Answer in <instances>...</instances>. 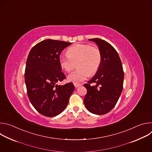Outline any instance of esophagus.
Returning <instances> with one entry per match:
<instances>
[{
    "label": "esophagus",
    "instance_id": "34e87169",
    "mask_svg": "<svg viewBox=\"0 0 152 152\" xmlns=\"http://www.w3.org/2000/svg\"><path fill=\"white\" fill-rule=\"evenodd\" d=\"M74 85H75L76 88H77V87H79V86L81 85V84H80V83H74Z\"/></svg>",
    "mask_w": 152,
    "mask_h": 152
}]
</instances>
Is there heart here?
Returning <instances> with one entry per match:
<instances>
[{
  "label": "heart",
  "mask_w": 152,
  "mask_h": 152,
  "mask_svg": "<svg viewBox=\"0 0 152 152\" xmlns=\"http://www.w3.org/2000/svg\"><path fill=\"white\" fill-rule=\"evenodd\" d=\"M68 55H61L59 63L66 72H71L77 63V69L70 73L68 80L74 83H80L89 75H94L99 69L102 61V53L98 47L87 44H77L68 49Z\"/></svg>",
  "instance_id": "1"
}]
</instances>
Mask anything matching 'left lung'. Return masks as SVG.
<instances>
[{
	"label": "left lung",
	"instance_id": "1",
	"mask_svg": "<svg viewBox=\"0 0 152 152\" xmlns=\"http://www.w3.org/2000/svg\"><path fill=\"white\" fill-rule=\"evenodd\" d=\"M102 53V61L96 75L85 83L87 93L83 100L84 104L90 113L104 115L115 107L123 90L124 72L119 55L107 41L92 38ZM96 85L92 86L91 84Z\"/></svg>",
	"mask_w": 152,
	"mask_h": 152
}]
</instances>
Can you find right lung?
Returning <instances> with one entry per match:
<instances>
[{"label":"right lung","mask_w":152,"mask_h":152,"mask_svg":"<svg viewBox=\"0 0 152 152\" xmlns=\"http://www.w3.org/2000/svg\"><path fill=\"white\" fill-rule=\"evenodd\" d=\"M72 42L48 39L31 50L26 64L25 80L29 99L35 109L48 117L66 107L75 90L73 83H57L66 78L59 63L61 52Z\"/></svg>","instance_id":"obj_1"}]
</instances>
